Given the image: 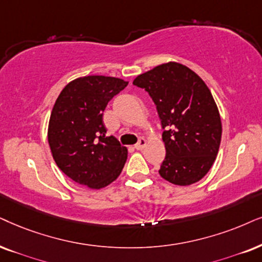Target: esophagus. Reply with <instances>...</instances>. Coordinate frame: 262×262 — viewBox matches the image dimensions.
Masks as SVG:
<instances>
[{
  "mask_svg": "<svg viewBox=\"0 0 262 262\" xmlns=\"http://www.w3.org/2000/svg\"><path fill=\"white\" fill-rule=\"evenodd\" d=\"M146 144H147V141L146 140H145V139L144 138H141L140 139V140H139V142H138V144L137 145H135V148H137V150H142V148H144L145 146H146Z\"/></svg>",
  "mask_w": 262,
  "mask_h": 262,
  "instance_id": "obj_1",
  "label": "esophagus"
}]
</instances>
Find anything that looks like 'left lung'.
<instances>
[{
    "label": "left lung",
    "instance_id": "obj_1",
    "mask_svg": "<svg viewBox=\"0 0 262 262\" xmlns=\"http://www.w3.org/2000/svg\"><path fill=\"white\" fill-rule=\"evenodd\" d=\"M133 84L148 92L165 129L161 177L179 186L200 181L215 162L223 133L219 108L208 85L175 61L139 75Z\"/></svg>",
    "mask_w": 262,
    "mask_h": 262
}]
</instances>
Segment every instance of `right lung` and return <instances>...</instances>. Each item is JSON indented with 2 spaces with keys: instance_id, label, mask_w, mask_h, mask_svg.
Here are the masks:
<instances>
[{
  "instance_id": "add662e5",
  "label": "right lung",
  "mask_w": 262,
  "mask_h": 262,
  "mask_svg": "<svg viewBox=\"0 0 262 262\" xmlns=\"http://www.w3.org/2000/svg\"><path fill=\"white\" fill-rule=\"evenodd\" d=\"M128 82L91 75L69 82L53 106L48 144L55 163L75 183L100 190L123 169L128 150L115 137H106L102 112Z\"/></svg>"
}]
</instances>
